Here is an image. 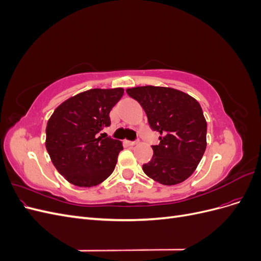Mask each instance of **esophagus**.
Returning a JSON list of instances; mask_svg holds the SVG:
<instances>
[{
	"mask_svg": "<svg viewBox=\"0 0 261 261\" xmlns=\"http://www.w3.org/2000/svg\"><path fill=\"white\" fill-rule=\"evenodd\" d=\"M125 143L127 144L128 146H135V145L138 143V141H130V140H126Z\"/></svg>",
	"mask_w": 261,
	"mask_h": 261,
	"instance_id": "esophagus-1",
	"label": "esophagus"
}]
</instances>
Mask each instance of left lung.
<instances>
[{
  "label": "left lung",
  "instance_id": "obj_1",
  "mask_svg": "<svg viewBox=\"0 0 261 261\" xmlns=\"http://www.w3.org/2000/svg\"><path fill=\"white\" fill-rule=\"evenodd\" d=\"M138 101L150 128L160 134L152 159L143 165L146 175L163 185L191 176L207 146V122L200 105L189 94L165 87L144 86L126 90Z\"/></svg>",
  "mask_w": 261,
  "mask_h": 261
}]
</instances>
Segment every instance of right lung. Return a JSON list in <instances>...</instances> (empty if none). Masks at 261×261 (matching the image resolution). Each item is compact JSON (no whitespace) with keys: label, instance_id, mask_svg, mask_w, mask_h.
Segmentation results:
<instances>
[{"label":"right lung","instance_id":"obj_1","mask_svg":"<svg viewBox=\"0 0 261 261\" xmlns=\"http://www.w3.org/2000/svg\"><path fill=\"white\" fill-rule=\"evenodd\" d=\"M123 93V88L90 89L54 110L46 125L45 147L69 183L91 187L112 174L123 146L100 132L111 125L110 111Z\"/></svg>","mask_w":261,"mask_h":261}]
</instances>
